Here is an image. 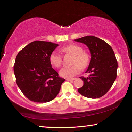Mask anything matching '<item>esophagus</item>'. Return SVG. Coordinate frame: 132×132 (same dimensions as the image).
<instances>
[{"instance_id":"esophagus-1","label":"esophagus","mask_w":132,"mask_h":132,"mask_svg":"<svg viewBox=\"0 0 132 132\" xmlns=\"http://www.w3.org/2000/svg\"><path fill=\"white\" fill-rule=\"evenodd\" d=\"M67 81H73V80H75V78H72V79H66Z\"/></svg>"}]
</instances>
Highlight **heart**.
I'll list each match as a JSON object with an SVG mask.
<instances>
[{"label": "heart", "instance_id": "obj_1", "mask_svg": "<svg viewBox=\"0 0 132 132\" xmlns=\"http://www.w3.org/2000/svg\"><path fill=\"white\" fill-rule=\"evenodd\" d=\"M64 53L73 55L71 61L73 65L64 67L60 71L61 76L65 78H71L79 73L81 68L84 69L88 65L90 57L87 53L82 52V49L77 45H69L62 48ZM50 61L52 66L59 68L62 64V56L56 51H53L50 56Z\"/></svg>", "mask_w": 132, "mask_h": 132}]
</instances>
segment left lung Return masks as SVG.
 <instances>
[{"label":"left lung","mask_w":132,"mask_h":132,"mask_svg":"<svg viewBox=\"0 0 132 132\" xmlns=\"http://www.w3.org/2000/svg\"><path fill=\"white\" fill-rule=\"evenodd\" d=\"M88 48L91 61L86 73L87 77H80L84 82L78 89L80 94L90 98H98L105 94L117 78L118 62L114 52L109 44L94 36H86L75 39Z\"/></svg>","instance_id":"left-lung-1"}]
</instances>
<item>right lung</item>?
<instances>
[{
	"label": "right lung",
	"instance_id": "1",
	"mask_svg": "<svg viewBox=\"0 0 132 132\" xmlns=\"http://www.w3.org/2000/svg\"><path fill=\"white\" fill-rule=\"evenodd\" d=\"M59 45L51 42H31L18 53L14 73L18 87L30 101L47 102L56 97L64 81L52 68L50 56Z\"/></svg>",
	"mask_w": 132,
	"mask_h": 132
}]
</instances>
